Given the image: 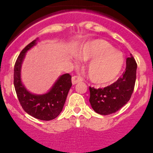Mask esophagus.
<instances>
[{
    "label": "esophagus",
    "instance_id": "obj_1",
    "mask_svg": "<svg viewBox=\"0 0 153 153\" xmlns=\"http://www.w3.org/2000/svg\"><path fill=\"white\" fill-rule=\"evenodd\" d=\"M83 81V78L81 76H78V75H75L72 78V84H76L78 83L81 82Z\"/></svg>",
    "mask_w": 153,
    "mask_h": 153
}]
</instances>
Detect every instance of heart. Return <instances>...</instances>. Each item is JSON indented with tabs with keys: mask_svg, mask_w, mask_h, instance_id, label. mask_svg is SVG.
Segmentation results:
<instances>
[{
	"mask_svg": "<svg viewBox=\"0 0 153 153\" xmlns=\"http://www.w3.org/2000/svg\"><path fill=\"white\" fill-rule=\"evenodd\" d=\"M76 56L89 61L87 72L92 82L106 85L119 75L124 63L123 54L104 40H94L81 46Z\"/></svg>",
	"mask_w": 153,
	"mask_h": 153,
	"instance_id": "obj_1",
	"label": "heart"
}]
</instances>
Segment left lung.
Wrapping results in <instances>:
<instances>
[{
	"label": "left lung",
	"instance_id": "1",
	"mask_svg": "<svg viewBox=\"0 0 153 153\" xmlns=\"http://www.w3.org/2000/svg\"><path fill=\"white\" fill-rule=\"evenodd\" d=\"M137 64L133 56L126 60V69L122 75L104 89L89 86V102L95 112L107 115L115 113L130 99L136 80Z\"/></svg>",
	"mask_w": 153,
	"mask_h": 153
}]
</instances>
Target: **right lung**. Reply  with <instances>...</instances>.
<instances>
[{
	"label": "right lung",
	"instance_id": "obj_1",
	"mask_svg": "<svg viewBox=\"0 0 153 153\" xmlns=\"http://www.w3.org/2000/svg\"><path fill=\"white\" fill-rule=\"evenodd\" d=\"M37 39L24 47L17 58L14 67V86L20 104L26 112L38 119L50 121L62 111L72 86V76L68 73L61 75L51 90L44 95H33L25 89L21 81V64L26 52L35 45Z\"/></svg>",
	"mask_w": 153,
	"mask_h": 153
}]
</instances>
